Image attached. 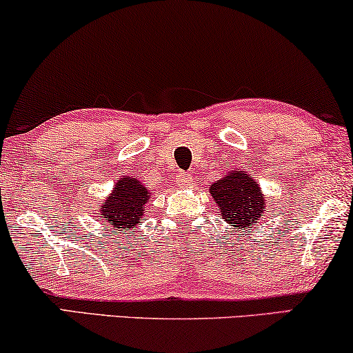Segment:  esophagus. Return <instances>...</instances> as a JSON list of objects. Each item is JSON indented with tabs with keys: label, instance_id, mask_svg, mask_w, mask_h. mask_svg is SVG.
Masks as SVG:
<instances>
[{
	"label": "esophagus",
	"instance_id": "obj_1",
	"mask_svg": "<svg viewBox=\"0 0 353 353\" xmlns=\"http://www.w3.org/2000/svg\"><path fill=\"white\" fill-rule=\"evenodd\" d=\"M176 182H177L181 187H187V185H190V183L193 182V176L190 174V172H183V171H181V172H179V174H177V177H176Z\"/></svg>",
	"mask_w": 353,
	"mask_h": 353
}]
</instances>
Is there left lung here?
<instances>
[{
	"label": "left lung",
	"mask_w": 353,
	"mask_h": 353,
	"mask_svg": "<svg viewBox=\"0 0 353 353\" xmlns=\"http://www.w3.org/2000/svg\"><path fill=\"white\" fill-rule=\"evenodd\" d=\"M222 219L241 230H251L265 211V198L259 183L245 171H232L210 188Z\"/></svg>",
	"instance_id": "obj_1"
}]
</instances>
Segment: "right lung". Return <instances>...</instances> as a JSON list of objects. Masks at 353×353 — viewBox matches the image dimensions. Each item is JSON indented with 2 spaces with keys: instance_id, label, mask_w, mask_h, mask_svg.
<instances>
[{
  "instance_id": "obj_1",
  "label": "right lung",
  "mask_w": 353,
  "mask_h": 353,
  "mask_svg": "<svg viewBox=\"0 0 353 353\" xmlns=\"http://www.w3.org/2000/svg\"><path fill=\"white\" fill-rule=\"evenodd\" d=\"M148 198L150 192L136 177H123L121 181H118L108 200L102 203L101 212L113 232L120 233L121 230H129L137 224H142L143 206Z\"/></svg>"
}]
</instances>
